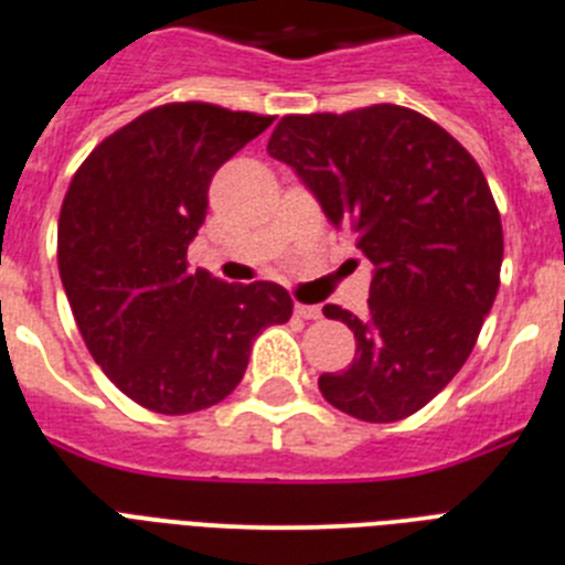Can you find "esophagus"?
Wrapping results in <instances>:
<instances>
[{
    "mask_svg": "<svg viewBox=\"0 0 565 565\" xmlns=\"http://www.w3.org/2000/svg\"><path fill=\"white\" fill-rule=\"evenodd\" d=\"M295 315L303 320H318L320 318V307H309V303H295Z\"/></svg>",
    "mask_w": 565,
    "mask_h": 565,
    "instance_id": "1",
    "label": "esophagus"
}]
</instances>
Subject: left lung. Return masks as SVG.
Wrapping results in <instances>:
<instances>
[{
	"mask_svg": "<svg viewBox=\"0 0 565 565\" xmlns=\"http://www.w3.org/2000/svg\"><path fill=\"white\" fill-rule=\"evenodd\" d=\"M267 151L374 264L363 318L323 307L352 329L358 354L340 374H320V394L363 422L416 414L470 358L501 284L504 231L479 162L439 124L394 104L287 115Z\"/></svg>",
	"mask_w": 565,
	"mask_h": 565,
	"instance_id": "left-lung-1",
	"label": "left lung"
}]
</instances>
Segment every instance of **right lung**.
Wrapping results in <instances>:
<instances>
[{
    "label": "right lung",
    "instance_id": "obj_1",
    "mask_svg": "<svg viewBox=\"0 0 565 565\" xmlns=\"http://www.w3.org/2000/svg\"><path fill=\"white\" fill-rule=\"evenodd\" d=\"M273 124L213 104H166L81 162L58 216V273L95 363L137 405L194 414L245 377L256 334L287 323L281 284L188 270L222 162Z\"/></svg>",
    "mask_w": 565,
    "mask_h": 565
}]
</instances>
